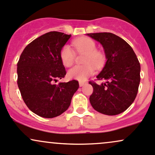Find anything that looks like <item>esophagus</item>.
I'll use <instances>...</instances> for the list:
<instances>
[{
	"instance_id": "obj_1",
	"label": "esophagus",
	"mask_w": 155,
	"mask_h": 155,
	"mask_svg": "<svg viewBox=\"0 0 155 155\" xmlns=\"http://www.w3.org/2000/svg\"><path fill=\"white\" fill-rule=\"evenodd\" d=\"M86 82H84V81H79V86L80 87H83L84 85L86 84Z\"/></svg>"
}]
</instances>
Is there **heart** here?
I'll list each match as a JSON object with an SVG mask.
<instances>
[{"instance_id": "heart-1", "label": "heart", "mask_w": 155, "mask_h": 155, "mask_svg": "<svg viewBox=\"0 0 155 155\" xmlns=\"http://www.w3.org/2000/svg\"><path fill=\"white\" fill-rule=\"evenodd\" d=\"M73 45L79 53L84 54V65H77L70 69L68 75L71 79L85 81L94 74V67L100 68L104 62V55L96 50L95 42L88 38H80L73 42ZM60 60L64 66L71 67L74 64L75 54L69 45H65L60 51Z\"/></svg>"}]
</instances>
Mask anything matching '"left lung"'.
Wrapping results in <instances>:
<instances>
[{
	"mask_svg": "<svg viewBox=\"0 0 155 155\" xmlns=\"http://www.w3.org/2000/svg\"><path fill=\"white\" fill-rule=\"evenodd\" d=\"M101 44L106 62L96 77L105 82L90 81L93 92L90 97L92 106L106 115L122 113L133 104L140 84V66L132 47L111 33H87Z\"/></svg>",
	"mask_w": 155,
	"mask_h": 155,
	"instance_id": "8db88e82",
	"label": "left lung"
}]
</instances>
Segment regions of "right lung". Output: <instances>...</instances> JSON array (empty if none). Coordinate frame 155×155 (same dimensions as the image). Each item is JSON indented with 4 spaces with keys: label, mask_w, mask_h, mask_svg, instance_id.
<instances>
[{
    "label": "right lung",
    "mask_w": 155,
    "mask_h": 155,
    "mask_svg": "<svg viewBox=\"0 0 155 155\" xmlns=\"http://www.w3.org/2000/svg\"><path fill=\"white\" fill-rule=\"evenodd\" d=\"M71 35L51 31L25 48L17 63V84L28 108L44 118H53L68 108L79 88L76 80L54 84L66 71L60 51Z\"/></svg>",
    "instance_id": "add662e5"
}]
</instances>
